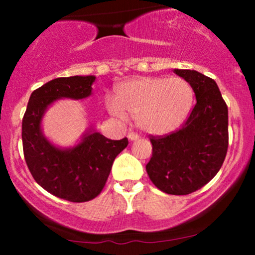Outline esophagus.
<instances>
[{
	"label": "esophagus",
	"mask_w": 255,
	"mask_h": 255,
	"mask_svg": "<svg viewBox=\"0 0 255 255\" xmlns=\"http://www.w3.org/2000/svg\"><path fill=\"white\" fill-rule=\"evenodd\" d=\"M127 137L130 140V141H135V140L139 139V135H137L136 133H133V131H129V133H128Z\"/></svg>",
	"instance_id": "obj_1"
}]
</instances>
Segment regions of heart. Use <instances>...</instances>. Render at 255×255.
Masks as SVG:
<instances>
[{"mask_svg": "<svg viewBox=\"0 0 255 255\" xmlns=\"http://www.w3.org/2000/svg\"><path fill=\"white\" fill-rule=\"evenodd\" d=\"M194 102L191 84L180 77H139L119 86L116 98L107 97L113 116L126 121L136 119L140 129L151 135H165L181 127Z\"/></svg>", "mask_w": 255, "mask_h": 255, "instance_id": "b5f03b06", "label": "heart"}]
</instances>
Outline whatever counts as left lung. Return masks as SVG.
<instances>
[{"label": "left lung", "mask_w": 255, "mask_h": 255, "mask_svg": "<svg viewBox=\"0 0 255 255\" xmlns=\"http://www.w3.org/2000/svg\"><path fill=\"white\" fill-rule=\"evenodd\" d=\"M174 73L191 84L197 104L181 129L152 136L146 171L162 192L186 195L209 183L223 164L229 140L228 107L213 79L189 69Z\"/></svg>", "instance_id": "1"}]
</instances>
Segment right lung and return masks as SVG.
Segmentation results:
<instances>
[{
    "mask_svg": "<svg viewBox=\"0 0 255 255\" xmlns=\"http://www.w3.org/2000/svg\"><path fill=\"white\" fill-rule=\"evenodd\" d=\"M95 75L57 78L32 92L22 119L26 164L36 182L55 197L84 203L103 189L114 160L128 145L127 137L110 140L91 126L77 144L61 147L43 133V119L60 99L80 101L92 95Z\"/></svg>",
    "mask_w": 255,
    "mask_h": 255,
    "instance_id": "add662e5",
    "label": "right lung"
}]
</instances>
